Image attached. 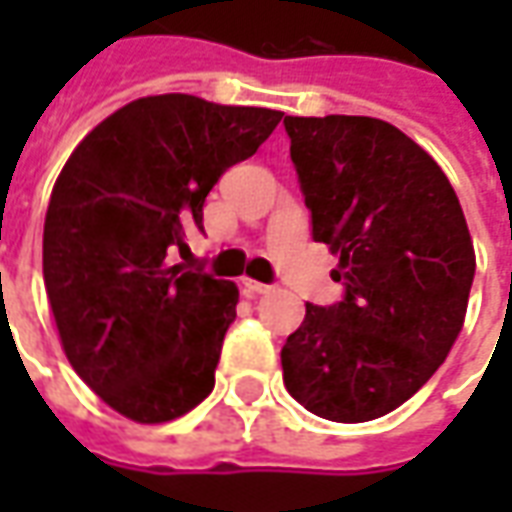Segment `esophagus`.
<instances>
[{
	"instance_id": "obj_1",
	"label": "esophagus",
	"mask_w": 512,
	"mask_h": 512,
	"mask_svg": "<svg viewBox=\"0 0 512 512\" xmlns=\"http://www.w3.org/2000/svg\"><path fill=\"white\" fill-rule=\"evenodd\" d=\"M244 290L252 293V296H263V293H271L274 285H266V282H255V279H244Z\"/></svg>"
}]
</instances>
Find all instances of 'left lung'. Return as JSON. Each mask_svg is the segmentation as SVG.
Segmentation results:
<instances>
[{"label":"left lung","mask_w":512,"mask_h":512,"mask_svg":"<svg viewBox=\"0 0 512 512\" xmlns=\"http://www.w3.org/2000/svg\"><path fill=\"white\" fill-rule=\"evenodd\" d=\"M312 238L340 255L343 301L307 304L282 378L332 422L384 417L425 384L461 334L474 246L447 175L376 117H285Z\"/></svg>","instance_id":"left-lung-1"}]
</instances>
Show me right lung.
<instances>
[{
  "label": "right lung",
  "instance_id": "1",
  "mask_svg": "<svg viewBox=\"0 0 512 512\" xmlns=\"http://www.w3.org/2000/svg\"><path fill=\"white\" fill-rule=\"evenodd\" d=\"M279 120L260 106L150 95L65 161L43 224L46 293L68 362L123 417L169 422L211 395L238 288L169 255L189 249L208 191Z\"/></svg>",
  "mask_w": 512,
  "mask_h": 512
}]
</instances>
